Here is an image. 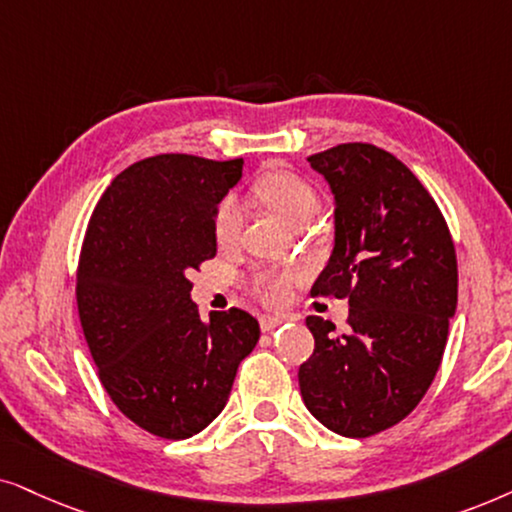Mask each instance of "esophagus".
I'll list each match as a JSON object with an SVG mask.
<instances>
[{"instance_id": "1", "label": "esophagus", "mask_w": 512, "mask_h": 512, "mask_svg": "<svg viewBox=\"0 0 512 512\" xmlns=\"http://www.w3.org/2000/svg\"><path fill=\"white\" fill-rule=\"evenodd\" d=\"M285 318L283 316H262L260 318V327L262 332H274L278 325H283Z\"/></svg>"}]
</instances>
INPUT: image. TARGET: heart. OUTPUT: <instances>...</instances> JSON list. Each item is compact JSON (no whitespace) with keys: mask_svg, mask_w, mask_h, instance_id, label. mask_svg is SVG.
I'll return each mask as SVG.
<instances>
[{"mask_svg":"<svg viewBox=\"0 0 512 512\" xmlns=\"http://www.w3.org/2000/svg\"><path fill=\"white\" fill-rule=\"evenodd\" d=\"M257 199L264 206H269L278 217H283L285 222L295 224L299 222H311V217L318 210V194L302 175L292 173V170H267L255 180L252 187ZM238 224H241V213L234 199L220 201V206L215 210L213 217V234L220 245L234 243L238 234ZM292 283V274L288 271H260L252 278V290L260 295L264 302L278 304L288 297Z\"/></svg>","mask_w":512,"mask_h":512,"instance_id":"b5f03b06","label":"heart"}]
</instances>
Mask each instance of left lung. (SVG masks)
<instances>
[{
    "instance_id": "1",
    "label": "left lung",
    "mask_w": 512,
    "mask_h": 512,
    "mask_svg": "<svg viewBox=\"0 0 512 512\" xmlns=\"http://www.w3.org/2000/svg\"><path fill=\"white\" fill-rule=\"evenodd\" d=\"M335 194V248L311 295L349 299V332L306 318L304 405L344 438L403 421L438 372L456 311V252L438 203L384 149L346 142L309 156Z\"/></svg>"
}]
</instances>
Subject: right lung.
I'll use <instances>...</instances> for the list:
<instances>
[{
  "instance_id": "1",
  "label": "right lung",
  "mask_w": 512,
  "mask_h": 512,
  "mask_svg": "<svg viewBox=\"0 0 512 512\" xmlns=\"http://www.w3.org/2000/svg\"><path fill=\"white\" fill-rule=\"evenodd\" d=\"M243 159L159 154L119 173L88 222L77 306L98 377L142 431L201 433L227 405L260 323L243 309L206 323L187 274L213 260V217L241 180Z\"/></svg>"
}]
</instances>
